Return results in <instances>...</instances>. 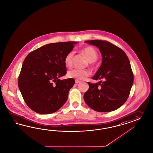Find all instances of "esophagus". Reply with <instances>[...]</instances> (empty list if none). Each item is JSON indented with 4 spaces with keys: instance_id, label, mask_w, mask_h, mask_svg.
Instances as JSON below:
<instances>
[{
    "instance_id": "1",
    "label": "esophagus",
    "mask_w": 153,
    "mask_h": 153,
    "mask_svg": "<svg viewBox=\"0 0 153 153\" xmlns=\"http://www.w3.org/2000/svg\"><path fill=\"white\" fill-rule=\"evenodd\" d=\"M81 82L80 81H78V80H75V83L76 84H78L79 83Z\"/></svg>"
}]
</instances>
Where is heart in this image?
Listing matches in <instances>:
<instances>
[{
    "instance_id": "1",
    "label": "heart",
    "mask_w": 153,
    "mask_h": 153,
    "mask_svg": "<svg viewBox=\"0 0 153 153\" xmlns=\"http://www.w3.org/2000/svg\"><path fill=\"white\" fill-rule=\"evenodd\" d=\"M90 62H95L99 57V54L95 48L92 46H87L84 47L81 51ZM74 52L70 51L66 54L64 58V63L66 67H70L72 65ZM91 72L88 70H81L74 69L70 71L68 73V76L70 78L76 79V80H82L86 77L89 76Z\"/></svg>"
}]
</instances>
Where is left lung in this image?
I'll return each mask as SVG.
<instances>
[{"mask_svg": "<svg viewBox=\"0 0 153 153\" xmlns=\"http://www.w3.org/2000/svg\"><path fill=\"white\" fill-rule=\"evenodd\" d=\"M96 46L102 55V63L92 79H103L88 82L83 99L92 110L110 112L120 108L128 98L134 82L130 63L123 50L111 43L92 40L85 42Z\"/></svg>", "mask_w": 153, "mask_h": 153, "instance_id": "8db88e82", "label": "left lung"}]
</instances>
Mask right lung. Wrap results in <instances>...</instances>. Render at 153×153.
Returning <instances> with one entry per match:
<instances>
[{
	"label": "right lung",
	"mask_w": 153,
	"mask_h": 153,
	"mask_svg": "<svg viewBox=\"0 0 153 153\" xmlns=\"http://www.w3.org/2000/svg\"><path fill=\"white\" fill-rule=\"evenodd\" d=\"M78 42L47 44L28 54L18 78V87L25 102L40 114L57 111L65 103L74 86L72 78L60 80L66 74L64 58Z\"/></svg>",
	"instance_id": "add662e5"
}]
</instances>
